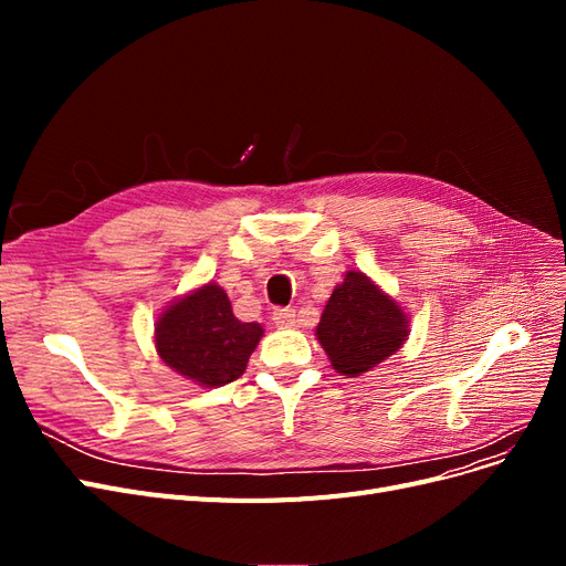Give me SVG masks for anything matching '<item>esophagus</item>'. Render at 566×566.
<instances>
[{"label":"esophagus","mask_w":566,"mask_h":566,"mask_svg":"<svg viewBox=\"0 0 566 566\" xmlns=\"http://www.w3.org/2000/svg\"><path fill=\"white\" fill-rule=\"evenodd\" d=\"M273 323L279 328H290V325H295V310H276L273 312Z\"/></svg>","instance_id":"esophagus-1"}]
</instances>
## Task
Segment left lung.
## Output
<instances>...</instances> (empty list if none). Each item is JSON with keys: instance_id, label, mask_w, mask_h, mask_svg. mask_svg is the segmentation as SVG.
Wrapping results in <instances>:
<instances>
[{"instance_id": "8db88e82", "label": "left lung", "mask_w": 566, "mask_h": 566, "mask_svg": "<svg viewBox=\"0 0 566 566\" xmlns=\"http://www.w3.org/2000/svg\"><path fill=\"white\" fill-rule=\"evenodd\" d=\"M408 337V316L397 300L366 273L347 271L325 302L316 339L337 373L356 378L399 352Z\"/></svg>"}]
</instances>
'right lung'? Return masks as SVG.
I'll use <instances>...</instances> for the list:
<instances>
[{"label": "right lung", "mask_w": 566, "mask_h": 566, "mask_svg": "<svg viewBox=\"0 0 566 566\" xmlns=\"http://www.w3.org/2000/svg\"><path fill=\"white\" fill-rule=\"evenodd\" d=\"M264 328L233 316L217 283L172 302L158 316L156 349L163 361L200 387H224L241 378Z\"/></svg>", "instance_id": "1"}]
</instances>
